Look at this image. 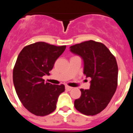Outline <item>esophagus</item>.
<instances>
[{"label":"esophagus","instance_id":"obj_1","mask_svg":"<svg viewBox=\"0 0 133 133\" xmlns=\"http://www.w3.org/2000/svg\"><path fill=\"white\" fill-rule=\"evenodd\" d=\"M72 89V87L68 86V85H66V86H65V90H68V91H70V90H71Z\"/></svg>","mask_w":133,"mask_h":133}]
</instances>
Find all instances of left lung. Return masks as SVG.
<instances>
[{
    "label": "left lung",
    "instance_id": "left-lung-1",
    "mask_svg": "<svg viewBox=\"0 0 133 133\" xmlns=\"http://www.w3.org/2000/svg\"><path fill=\"white\" fill-rule=\"evenodd\" d=\"M70 51L83 61V73L90 78V89H81V96L74 102L77 110L95 115L108 105L117 85L116 59L101 43L88 41L70 47Z\"/></svg>",
    "mask_w": 133,
    "mask_h": 133
}]
</instances>
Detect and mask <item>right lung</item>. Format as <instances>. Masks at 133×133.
<instances>
[{
    "mask_svg": "<svg viewBox=\"0 0 133 133\" xmlns=\"http://www.w3.org/2000/svg\"><path fill=\"white\" fill-rule=\"evenodd\" d=\"M65 48L37 42L24 47L18 56L13 72L14 87L22 104L35 115L52 112L59 95L65 91L64 85L45 83L43 77L50 75Z\"/></svg>",
    "mask_w": 133,
    "mask_h": 133,
    "instance_id": "1",
    "label": "right lung"
}]
</instances>
